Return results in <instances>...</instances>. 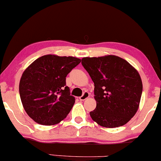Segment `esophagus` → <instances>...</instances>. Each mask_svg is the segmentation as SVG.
Listing matches in <instances>:
<instances>
[{
	"instance_id": "1",
	"label": "esophagus",
	"mask_w": 161,
	"mask_h": 161,
	"mask_svg": "<svg viewBox=\"0 0 161 161\" xmlns=\"http://www.w3.org/2000/svg\"><path fill=\"white\" fill-rule=\"evenodd\" d=\"M88 97H89V93H88V92H84V93L82 94V95L79 97V99H80L81 101H85V100L88 98Z\"/></svg>"
}]
</instances>
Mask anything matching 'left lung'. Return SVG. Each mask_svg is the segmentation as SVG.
I'll use <instances>...</instances> for the list:
<instances>
[{"label": "left lung", "instance_id": "obj_1", "mask_svg": "<svg viewBox=\"0 0 161 161\" xmlns=\"http://www.w3.org/2000/svg\"><path fill=\"white\" fill-rule=\"evenodd\" d=\"M82 65L95 84L97 106L90 112L92 119L108 128L128 123L137 112L142 94L137 70L124 59L114 55L84 57Z\"/></svg>", "mask_w": 161, "mask_h": 161}]
</instances>
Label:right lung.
<instances>
[{
    "label": "right lung",
    "mask_w": 161,
    "mask_h": 161,
    "mask_svg": "<svg viewBox=\"0 0 161 161\" xmlns=\"http://www.w3.org/2000/svg\"><path fill=\"white\" fill-rule=\"evenodd\" d=\"M73 57L45 55L22 75L19 95L25 112L36 123L51 125L65 119L75 103L66 77L80 64Z\"/></svg>",
    "instance_id": "add662e5"
}]
</instances>
